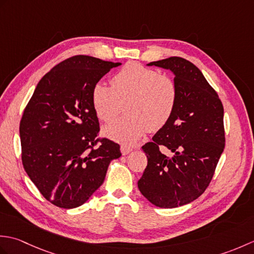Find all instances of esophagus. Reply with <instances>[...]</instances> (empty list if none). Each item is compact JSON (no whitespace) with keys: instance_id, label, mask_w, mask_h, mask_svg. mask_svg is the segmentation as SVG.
Here are the masks:
<instances>
[{"instance_id":"obj_1","label":"esophagus","mask_w":254,"mask_h":254,"mask_svg":"<svg viewBox=\"0 0 254 254\" xmlns=\"http://www.w3.org/2000/svg\"><path fill=\"white\" fill-rule=\"evenodd\" d=\"M120 149H121V153H122V155H123V156H126V155L130 154V153L132 152V148H131V147H128V146H124V145H122Z\"/></svg>"}]
</instances>
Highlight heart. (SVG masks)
Wrapping results in <instances>:
<instances>
[{"label": "heart", "mask_w": 254, "mask_h": 254, "mask_svg": "<svg viewBox=\"0 0 254 254\" xmlns=\"http://www.w3.org/2000/svg\"><path fill=\"white\" fill-rule=\"evenodd\" d=\"M178 91L170 77L138 63H128L113 75L111 87L98 82L91 89V105L102 122H111L124 105L126 117L107 126L102 134L124 145H133L148 128L155 132L169 121Z\"/></svg>", "instance_id": "1"}]
</instances>
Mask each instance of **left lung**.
<instances>
[{
	"mask_svg": "<svg viewBox=\"0 0 254 254\" xmlns=\"http://www.w3.org/2000/svg\"><path fill=\"white\" fill-rule=\"evenodd\" d=\"M147 65L172 72L178 96L169 121L142 147L147 166L137 187L155 206L175 208L196 199L212 180L225 148L224 107L202 72L186 59L171 57ZM161 147L174 155L166 156Z\"/></svg>",
	"mask_w": 254,
	"mask_h": 254,
	"instance_id": "8db88e82",
	"label": "left lung"
}]
</instances>
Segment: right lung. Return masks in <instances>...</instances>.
<instances>
[{"label":"right lung","instance_id":"right-lung-1","mask_svg":"<svg viewBox=\"0 0 254 254\" xmlns=\"http://www.w3.org/2000/svg\"><path fill=\"white\" fill-rule=\"evenodd\" d=\"M119 65L88 56L66 59L40 79L25 108L19 126L24 169L59 207L88 201L121 156L118 144L97 138L99 121L91 105L93 86Z\"/></svg>","mask_w":254,"mask_h":254}]
</instances>
